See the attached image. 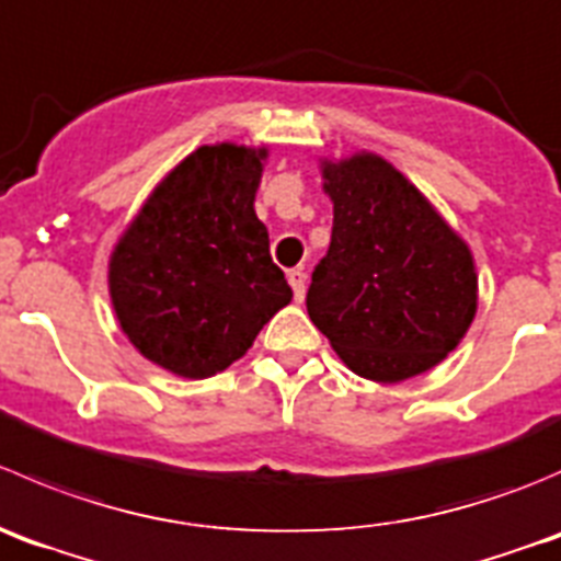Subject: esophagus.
<instances>
[{
    "mask_svg": "<svg viewBox=\"0 0 561 561\" xmlns=\"http://www.w3.org/2000/svg\"><path fill=\"white\" fill-rule=\"evenodd\" d=\"M288 286L294 288V299L302 302L305 297V273L302 270H288Z\"/></svg>",
    "mask_w": 561,
    "mask_h": 561,
    "instance_id": "34e87169",
    "label": "esophagus"
}]
</instances>
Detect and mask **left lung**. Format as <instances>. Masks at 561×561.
Here are the masks:
<instances>
[{"mask_svg": "<svg viewBox=\"0 0 561 561\" xmlns=\"http://www.w3.org/2000/svg\"><path fill=\"white\" fill-rule=\"evenodd\" d=\"M332 240L305 305L357 376L403 381L434 368L467 335L477 273L467 242L387 160L321 165Z\"/></svg>", "mask_w": 561, "mask_h": 561, "instance_id": "1", "label": "left lung"}]
</instances>
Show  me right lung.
I'll return each mask as SVG.
<instances>
[{"label": "right lung", "mask_w": 561, "mask_h": 561, "mask_svg": "<svg viewBox=\"0 0 561 561\" xmlns=\"http://www.w3.org/2000/svg\"><path fill=\"white\" fill-rule=\"evenodd\" d=\"M267 149L198 147L141 207L108 264L116 319L160 368L207 379L291 302L253 198Z\"/></svg>", "instance_id": "right-lung-1"}]
</instances>
